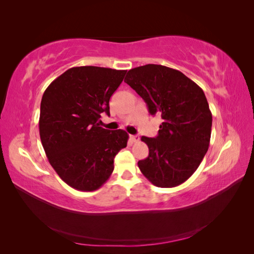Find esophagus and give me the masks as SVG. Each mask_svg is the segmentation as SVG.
<instances>
[{"mask_svg": "<svg viewBox=\"0 0 254 254\" xmlns=\"http://www.w3.org/2000/svg\"><path fill=\"white\" fill-rule=\"evenodd\" d=\"M140 140V137L137 135H130V141L131 142H137Z\"/></svg>", "mask_w": 254, "mask_h": 254, "instance_id": "esophagus-1", "label": "esophagus"}]
</instances>
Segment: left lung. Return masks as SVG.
I'll use <instances>...</instances> for the list:
<instances>
[{
  "label": "left lung",
  "instance_id": "8db88e82",
  "mask_svg": "<svg viewBox=\"0 0 254 254\" xmlns=\"http://www.w3.org/2000/svg\"><path fill=\"white\" fill-rule=\"evenodd\" d=\"M128 83L163 123L156 137L142 136L148 157L137 162L153 186L175 188L193 175L209 149L212 113L202 89L178 70L146 64L129 70Z\"/></svg>",
  "mask_w": 254,
  "mask_h": 254
}]
</instances>
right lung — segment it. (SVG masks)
Segmentation results:
<instances>
[{
  "mask_svg": "<svg viewBox=\"0 0 254 254\" xmlns=\"http://www.w3.org/2000/svg\"><path fill=\"white\" fill-rule=\"evenodd\" d=\"M126 70L93 65L68 68L44 91L39 119L41 143L50 164L67 186L92 191L109 179L114 157L128 133L99 127L101 113Z\"/></svg>",
  "mask_w": 254,
  "mask_h": 254,
  "instance_id": "1",
  "label": "right lung"
}]
</instances>
